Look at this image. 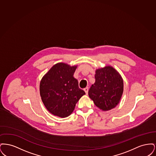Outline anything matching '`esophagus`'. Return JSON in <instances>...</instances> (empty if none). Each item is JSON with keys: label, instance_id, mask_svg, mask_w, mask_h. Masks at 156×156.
<instances>
[{"label": "esophagus", "instance_id": "obj_1", "mask_svg": "<svg viewBox=\"0 0 156 156\" xmlns=\"http://www.w3.org/2000/svg\"><path fill=\"white\" fill-rule=\"evenodd\" d=\"M88 87H87V88H84V91L85 92V93H86V94L87 95L88 94Z\"/></svg>", "mask_w": 156, "mask_h": 156}]
</instances>
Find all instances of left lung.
I'll return each mask as SVG.
<instances>
[{
  "label": "left lung",
  "instance_id": "1",
  "mask_svg": "<svg viewBox=\"0 0 156 156\" xmlns=\"http://www.w3.org/2000/svg\"><path fill=\"white\" fill-rule=\"evenodd\" d=\"M95 82L88 91L89 97L100 109L106 111L116 107L123 92V81L119 73L111 66L95 71Z\"/></svg>",
  "mask_w": 156,
  "mask_h": 156
}]
</instances>
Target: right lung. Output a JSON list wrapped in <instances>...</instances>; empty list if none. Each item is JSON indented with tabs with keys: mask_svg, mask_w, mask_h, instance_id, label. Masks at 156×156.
Instances as JSON below:
<instances>
[{
	"mask_svg": "<svg viewBox=\"0 0 156 156\" xmlns=\"http://www.w3.org/2000/svg\"><path fill=\"white\" fill-rule=\"evenodd\" d=\"M77 66L59 62L53 66L41 79L40 93L47 109L52 115L66 118L85 92L73 76Z\"/></svg>",
	"mask_w": 156,
	"mask_h": 156,
	"instance_id": "1",
	"label": "right lung"
}]
</instances>
